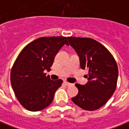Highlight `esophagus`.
I'll list each match as a JSON object with an SVG mask.
<instances>
[{"mask_svg": "<svg viewBox=\"0 0 129 129\" xmlns=\"http://www.w3.org/2000/svg\"><path fill=\"white\" fill-rule=\"evenodd\" d=\"M63 84H64L65 85H66V86H70V85H72V84L68 83V81H64V82H63Z\"/></svg>", "mask_w": 129, "mask_h": 129, "instance_id": "obj_1", "label": "esophagus"}]
</instances>
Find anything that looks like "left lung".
I'll use <instances>...</instances> for the list:
<instances>
[{
	"mask_svg": "<svg viewBox=\"0 0 129 129\" xmlns=\"http://www.w3.org/2000/svg\"><path fill=\"white\" fill-rule=\"evenodd\" d=\"M68 39L78 54L81 69L88 70V81L85 85L75 84L79 92L72 100L82 109L97 110L108 102L116 89V61L111 52L95 40L74 37Z\"/></svg>",
	"mask_w": 129,
	"mask_h": 129,
	"instance_id": "left-lung-1",
	"label": "left lung"
}]
</instances>
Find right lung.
Masks as SVG:
<instances>
[{"label":"right lung","instance_id":"obj_1","mask_svg":"<svg viewBox=\"0 0 129 129\" xmlns=\"http://www.w3.org/2000/svg\"><path fill=\"white\" fill-rule=\"evenodd\" d=\"M64 44V37H41L21 50L11 70L10 80L18 102L30 111H39L50 104L61 79L51 80L46 76L54 59Z\"/></svg>","mask_w":129,"mask_h":129}]
</instances>
